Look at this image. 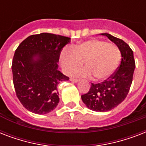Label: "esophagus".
<instances>
[{
    "mask_svg": "<svg viewBox=\"0 0 146 146\" xmlns=\"http://www.w3.org/2000/svg\"><path fill=\"white\" fill-rule=\"evenodd\" d=\"M70 81H71V82H77L78 80H77V79H73V78H70Z\"/></svg>",
    "mask_w": 146,
    "mask_h": 146,
    "instance_id": "obj_1",
    "label": "esophagus"
}]
</instances>
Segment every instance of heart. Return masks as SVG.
<instances>
[{
  "instance_id": "1",
  "label": "heart",
  "mask_w": 146,
  "mask_h": 146,
  "mask_svg": "<svg viewBox=\"0 0 146 146\" xmlns=\"http://www.w3.org/2000/svg\"><path fill=\"white\" fill-rule=\"evenodd\" d=\"M121 53L117 45L99 39L87 40L60 54L63 71L70 74L82 66L86 68L73 73L76 76H92L94 80L102 82L113 75L120 64Z\"/></svg>"
}]
</instances>
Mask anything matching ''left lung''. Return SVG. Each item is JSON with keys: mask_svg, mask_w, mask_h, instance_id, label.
<instances>
[{"mask_svg": "<svg viewBox=\"0 0 146 146\" xmlns=\"http://www.w3.org/2000/svg\"><path fill=\"white\" fill-rule=\"evenodd\" d=\"M102 35L107 36L119 48L121 62L111 77L101 83H92L89 91L81 98L89 109L105 112L114 108L126 98L133 82L136 64L133 50L126 42L108 33Z\"/></svg>", "mask_w": 146, "mask_h": 146, "instance_id": "left-lung-1", "label": "left lung"}]
</instances>
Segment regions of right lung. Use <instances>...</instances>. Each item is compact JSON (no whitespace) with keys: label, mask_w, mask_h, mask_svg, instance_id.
<instances>
[{"label":"right lung","mask_w":146,"mask_h":146,"mask_svg":"<svg viewBox=\"0 0 146 146\" xmlns=\"http://www.w3.org/2000/svg\"><path fill=\"white\" fill-rule=\"evenodd\" d=\"M70 38L51 33L32 35L19 44L12 62L16 95L28 111L44 114L59 102L57 85L69 80L57 68L62 48Z\"/></svg>","instance_id":"right-lung-1"}]
</instances>
